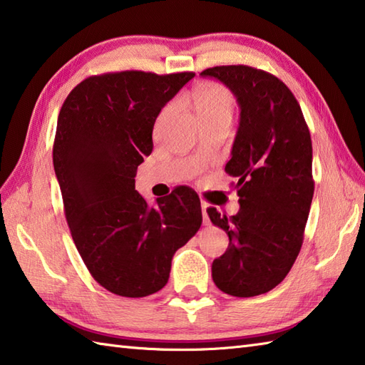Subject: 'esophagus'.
Here are the masks:
<instances>
[{"mask_svg": "<svg viewBox=\"0 0 365 365\" xmlns=\"http://www.w3.org/2000/svg\"><path fill=\"white\" fill-rule=\"evenodd\" d=\"M207 207H209V204H207L205 201H201V209H202V217H204V225H209V215H207Z\"/></svg>", "mask_w": 365, "mask_h": 365, "instance_id": "1", "label": "esophagus"}]
</instances>
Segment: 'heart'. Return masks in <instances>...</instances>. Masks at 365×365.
I'll return each instance as SVG.
<instances>
[{
	"instance_id": "b5f03b06",
	"label": "heart",
	"mask_w": 365,
	"mask_h": 365,
	"mask_svg": "<svg viewBox=\"0 0 365 365\" xmlns=\"http://www.w3.org/2000/svg\"><path fill=\"white\" fill-rule=\"evenodd\" d=\"M192 104L199 120H231L235 99L225 85L205 82L192 91Z\"/></svg>"
}]
</instances>
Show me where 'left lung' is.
<instances>
[{
    "label": "left lung",
    "mask_w": 365,
    "mask_h": 365,
    "mask_svg": "<svg viewBox=\"0 0 365 365\" xmlns=\"http://www.w3.org/2000/svg\"><path fill=\"white\" fill-rule=\"evenodd\" d=\"M232 91L240 107L231 160L240 210L207 209L230 247L212 264V278L230 296L253 297L274 289L294 264L304 242L315 182L312 139L301 106L280 78L244 64L201 73Z\"/></svg>",
    "instance_id": "8db88e82"
}]
</instances>
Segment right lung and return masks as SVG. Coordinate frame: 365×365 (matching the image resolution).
I'll use <instances>...</instances> for the list:
<instances>
[{"mask_svg":"<svg viewBox=\"0 0 365 365\" xmlns=\"http://www.w3.org/2000/svg\"><path fill=\"white\" fill-rule=\"evenodd\" d=\"M195 73L121 71L85 78L63 103L53 168L71 235L91 277L123 297L169 280L173 256L202 223L196 191L178 187L148 207L134 190L153 125Z\"/></svg>","mask_w":365,"mask_h":365,"instance_id":"1","label":"right lung"}]
</instances>
